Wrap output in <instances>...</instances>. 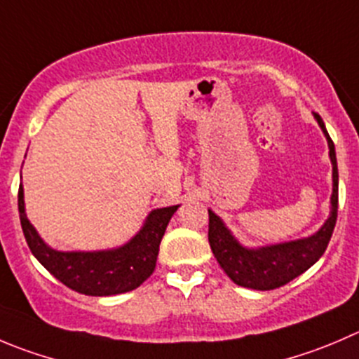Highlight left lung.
<instances>
[{
    "mask_svg": "<svg viewBox=\"0 0 359 359\" xmlns=\"http://www.w3.org/2000/svg\"><path fill=\"white\" fill-rule=\"evenodd\" d=\"M316 121L321 126L330 147V159L333 165V193L332 212L319 231L307 238L291 240V242L276 243V245L247 249L224 226L222 219L208 210V243L215 259L221 264L226 276L235 284L257 291L276 290L284 286L294 277L302 276L325 254L333 228L337 222V208H339V170H337L335 145L326 131L325 123L318 114Z\"/></svg>",
    "mask_w": 359,
    "mask_h": 359,
    "instance_id": "1",
    "label": "left lung"
}]
</instances>
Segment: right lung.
Segmentation results:
<instances>
[{
  "instance_id": "obj_1",
  "label": "right lung",
  "mask_w": 359,
  "mask_h": 359,
  "mask_svg": "<svg viewBox=\"0 0 359 359\" xmlns=\"http://www.w3.org/2000/svg\"><path fill=\"white\" fill-rule=\"evenodd\" d=\"M177 208L179 205L154 208L147 215L140 231L117 249L62 252L48 247L38 235L26 215L22 184L19 187L20 226L33 256L65 286L89 297L128 293L137 290L152 276L158 261L159 243Z\"/></svg>"
}]
</instances>
